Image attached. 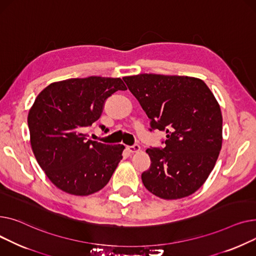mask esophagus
Here are the masks:
<instances>
[{
  "label": "esophagus",
  "instance_id": "34e87169",
  "mask_svg": "<svg viewBox=\"0 0 256 256\" xmlns=\"http://www.w3.org/2000/svg\"><path fill=\"white\" fill-rule=\"evenodd\" d=\"M127 150H128V152H129V153H132V154H134V153H138V152H140V146L138 144L128 146H127Z\"/></svg>",
  "mask_w": 256,
  "mask_h": 256
}]
</instances>
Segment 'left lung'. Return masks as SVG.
Returning <instances> with one entry per match:
<instances>
[{
    "label": "left lung",
    "mask_w": 256,
    "mask_h": 256,
    "mask_svg": "<svg viewBox=\"0 0 256 256\" xmlns=\"http://www.w3.org/2000/svg\"><path fill=\"white\" fill-rule=\"evenodd\" d=\"M123 80L151 120L150 130L166 132L163 148L146 151L151 166L142 174L144 187L163 200L189 196L204 185L220 153L219 103L200 78L144 73Z\"/></svg>",
    "instance_id": "obj_1"
}]
</instances>
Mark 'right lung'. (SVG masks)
Masks as SVG:
<instances>
[{
    "label": "right lung",
    "instance_id": "obj_1",
    "mask_svg": "<svg viewBox=\"0 0 256 256\" xmlns=\"http://www.w3.org/2000/svg\"><path fill=\"white\" fill-rule=\"evenodd\" d=\"M125 90L121 78L90 76L52 82L37 96L28 114L30 142L56 187L86 196L108 183L125 146L88 140L84 130L100 118L105 100Z\"/></svg>",
    "mask_w": 256,
    "mask_h": 256
}]
</instances>
